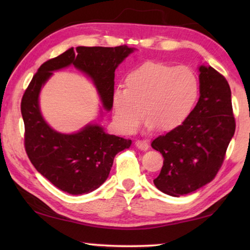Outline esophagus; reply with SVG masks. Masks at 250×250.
I'll list each match as a JSON object with an SVG mask.
<instances>
[{
  "instance_id": "1",
  "label": "esophagus",
  "mask_w": 250,
  "mask_h": 250,
  "mask_svg": "<svg viewBox=\"0 0 250 250\" xmlns=\"http://www.w3.org/2000/svg\"><path fill=\"white\" fill-rule=\"evenodd\" d=\"M135 146L138 147V149L140 150H143V151H146L147 149H149V143H147L146 141L145 140H137L135 141Z\"/></svg>"
}]
</instances>
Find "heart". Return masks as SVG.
<instances>
[{
	"instance_id": "obj_1",
	"label": "heart",
	"mask_w": 250,
	"mask_h": 250,
	"mask_svg": "<svg viewBox=\"0 0 250 250\" xmlns=\"http://www.w3.org/2000/svg\"><path fill=\"white\" fill-rule=\"evenodd\" d=\"M198 94L200 83L192 68L146 62L126 76L125 89L113 94V119L125 133H134L145 115L147 130H174L191 115Z\"/></svg>"
}]
</instances>
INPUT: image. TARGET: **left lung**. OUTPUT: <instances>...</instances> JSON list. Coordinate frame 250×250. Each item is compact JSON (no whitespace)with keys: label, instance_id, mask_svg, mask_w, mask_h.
I'll return each instance as SVG.
<instances>
[{"label":"left lung","instance_id":"left-lung-1","mask_svg":"<svg viewBox=\"0 0 250 250\" xmlns=\"http://www.w3.org/2000/svg\"><path fill=\"white\" fill-rule=\"evenodd\" d=\"M200 99L179 128L154 139L164 161L154 185L167 195H186L209 183L221 168L235 133L231 91L213 67L201 65Z\"/></svg>","mask_w":250,"mask_h":250}]
</instances>
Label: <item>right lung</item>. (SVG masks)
Masks as SVG:
<instances>
[{
  "label": "right lung",
  "mask_w": 250,
  "mask_h": 250,
  "mask_svg": "<svg viewBox=\"0 0 250 250\" xmlns=\"http://www.w3.org/2000/svg\"><path fill=\"white\" fill-rule=\"evenodd\" d=\"M135 48H69L42 65L34 75L21 103L25 125V150L37 171L62 192L80 195L95 191L108 179L117 153L131 140L105 133L98 122H90L75 133H62L45 121L40 94L56 70L73 65L94 83L105 111L112 109L115 71ZM103 109L100 116L103 117Z\"/></svg>",
  "instance_id": "obj_1"
}]
</instances>
